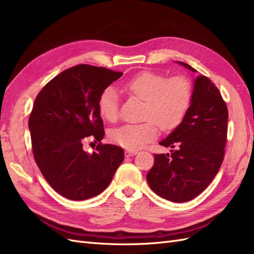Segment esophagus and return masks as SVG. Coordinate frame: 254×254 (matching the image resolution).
<instances>
[{"instance_id": "34e87169", "label": "esophagus", "mask_w": 254, "mask_h": 254, "mask_svg": "<svg viewBox=\"0 0 254 254\" xmlns=\"http://www.w3.org/2000/svg\"><path fill=\"white\" fill-rule=\"evenodd\" d=\"M136 153H137V150H129V149H127L125 151V156L126 157H132V156L136 155Z\"/></svg>"}]
</instances>
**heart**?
I'll use <instances>...</instances> for the list:
<instances>
[{"label":"heart","mask_w":254,"mask_h":254,"mask_svg":"<svg viewBox=\"0 0 254 254\" xmlns=\"http://www.w3.org/2000/svg\"><path fill=\"white\" fill-rule=\"evenodd\" d=\"M123 89L130 95L144 101L141 124H126L113 129L110 139L129 150H136L155 140L159 126L172 130L186 117L193 95V84L184 75L172 77L144 71L123 83ZM97 108L106 121L119 118V95L112 87L103 90L98 97Z\"/></svg>","instance_id":"heart-1"}]
</instances>
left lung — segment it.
Returning <instances> with one entry per match:
<instances>
[{"label": "left lung", "mask_w": 254, "mask_h": 254, "mask_svg": "<svg viewBox=\"0 0 254 254\" xmlns=\"http://www.w3.org/2000/svg\"><path fill=\"white\" fill-rule=\"evenodd\" d=\"M191 72L190 65L180 63ZM228 108L218 88L205 76L195 80L190 106L181 124L160 142L171 153H155L147 182L157 195L174 202L198 196L218 173L225 157Z\"/></svg>", "instance_id": "left-lung-1"}]
</instances>
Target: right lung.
<instances>
[{"label": "right lung", "instance_id": "1", "mask_svg": "<svg viewBox=\"0 0 254 254\" xmlns=\"http://www.w3.org/2000/svg\"><path fill=\"white\" fill-rule=\"evenodd\" d=\"M122 72L78 64L61 72L37 95L28 127L36 163L58 194L71 200H86L101 194L124 160L119 146L103 144L104 123L97 102L104 89ZM99 144L88 154L83 143Z\"/></svg>", "mask_w": 254, "mask_h": 254}]
</instances>
